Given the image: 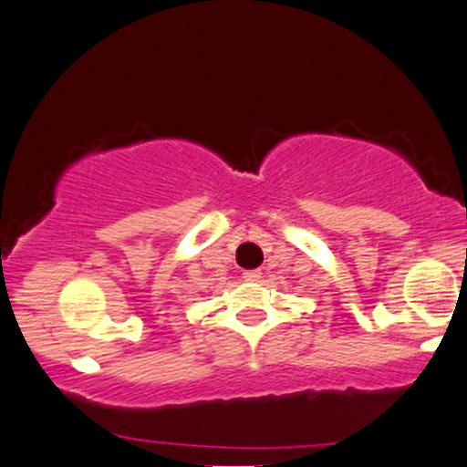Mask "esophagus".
<instances>
[{"label": "esophagus", "mask_w": 467, "mask_h": 467, "mask_svg": "<svg viewBox=\"0 0 467 467\" xmlns=\"http://www.w3.org/2000/svg\"><path fill=\"white\" fill-rule=\"evenodd\" d=\"M244 278L248 280V283H258V280L263 278V274L258 272V269H250V272H245V274H244Z\"/></svg>", "instance_id": "34e87169"}]
</instances>
